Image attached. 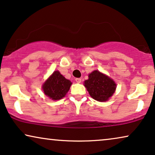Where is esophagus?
<instances>
[{
    "label": "esophagus",
    "mask_w": 155,
    "mask_h": 155,
    "mask_svg": "<svg viewBox=\"0 0 155 155\" xmlns=\"http://www.w3.org/2000/svg\"><path fill=\"white\" fill-rule=\"evenodd\" d=\"M75 81L77 82L78 83H80V82H81V79H80V78H76Z\"/></svg>",
    "instance_id": "1"
}]
</instances>
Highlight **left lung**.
<instances>
[{
    "label": "left lung",
    "instance_id": "obj_1",
    "mask_svg": "<svg viewBox=\"0 0 155 155\" xmlns=\"http://www.w3.org/2000/svg\"><path fill=\"white\" fill-rule=\"evenodd\" d=\"M88 80L84 82L92 98L98 101L109 100L116 88V84L111 78L98 71H94L89 74Z\"/></svg>",
    "mask_w": 155,
    "mask_h": 155
}]
</instances>
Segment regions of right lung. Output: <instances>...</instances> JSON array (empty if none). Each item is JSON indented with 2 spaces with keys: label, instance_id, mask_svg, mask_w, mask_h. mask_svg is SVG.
<instances>
[{
  "label": "right lung",
  "instance_id": "add662e5",
  "mask_svg": "<svg viewBox=\"0 0 155 155\" xmlns=\"http://www.w3.org/2000/svg\"><path fill=\"white\" fill-rule=\"evenodd\" d=\"M72 84L58 71H54L42 85L44 93L52 100H59L65 96Z\"/></svg>",
  "mask_w": 155,
  "mask_h": 155
}]
</instances>
